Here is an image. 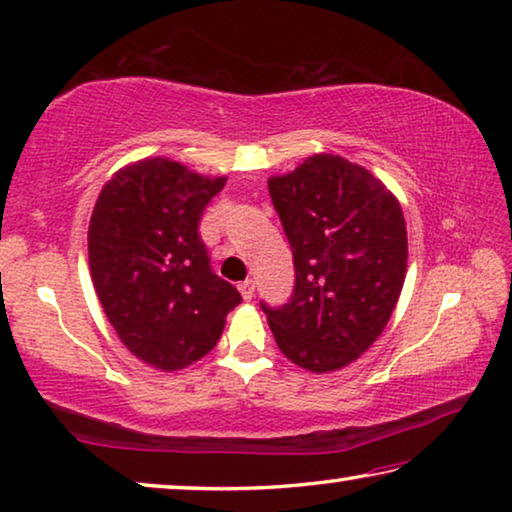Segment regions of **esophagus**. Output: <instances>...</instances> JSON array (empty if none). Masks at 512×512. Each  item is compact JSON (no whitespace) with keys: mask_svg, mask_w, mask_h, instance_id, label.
Instances as JSON below:
<instances>
[{"mask_svg":"<svg viewBox=\"0 0 512 512\" xmlns=\"http://www.w3.org/2000/svg\"><path fill=\"white\" fill-rule=\"evenodd\" d=\"M238 290H240V295L245 297V300H251V297H254V281L251 279H245V281H240L238 283Z\"/></svg>","mask_w":512,"mask_h":512,"instance_id":"34e87169","label":"esophagus"}]
</instances>
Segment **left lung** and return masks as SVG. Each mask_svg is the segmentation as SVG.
Returning <instances> with one entry per match:
<instances>
[{"instance_id":"left-lung-1","label":"left lung","mask_w":512,"mask_h":512,"mask_svg":"<svg viewBox=\"0 0 512 512\" xmlns=\"http://www.w3.org/2000/svg\"><path fill=\"white\" fill-rule=\"evenodd\" d=\"M267 187L295 263L290 302L261 304L274 341L306 371H338L371 348L398 304L403 208L371 171L332 153L306 157Z\"/></svg>"}]
</instances>
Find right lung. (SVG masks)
<instances>
[{"instance_id": "obj_1", "label": "right lung", "mask_w": 512, "mask_h": 512, "mask_svg": "<svg viewBox=\"0 0 512 512\" xmlns=\"http://www.w3.org/2000/svg\"><path fill=\"white\" fill-rule=\"evenodd\" d=\"M224 176L210 178L169 157L116 171L89 222V267L107 320L132 355L174 373L215 348L242 302L210 270L199 222Z\"/></svg>"}]
</instances>
